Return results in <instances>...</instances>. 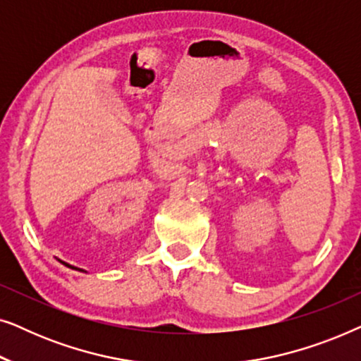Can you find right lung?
Returning <instances> with one entry per match:
<instances>
[{"mask_svg": "<svg viewBox=\"0 0 361 361\" xmlns=\"http://www.w3.org/2000/svg\"><path fill=\"white\" fill-rule=\"evenodd\" d=\"M66 266H68V268H72V269H77V268H73V266H71V264H67V263H63Z\"/></svg>", "mask_w": 361, "mask_h": 361, "instance_id": "obj_1", "label": "right lung"}]
</instances>
